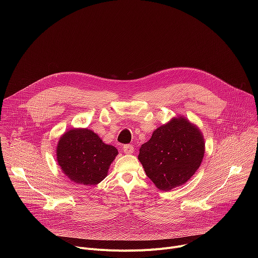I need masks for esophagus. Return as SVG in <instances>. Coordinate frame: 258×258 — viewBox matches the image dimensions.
Here are the masks:
<instances>
[{"label": "esophagus", "mask_w": 258, "mask_h": 258, "mask_svg": "<svg viewBox=\"0 0 258 258\" xmlns=\"http://www.w3.org/2000/svg\"><path fill=\"white\" fill-rule=\"evenodd\" d=\"M122 150L126 154H132V153H134V147L132 145H124L122 147Z\"/></svg>", "instance_id": "esophagus-1"}]
</instances>
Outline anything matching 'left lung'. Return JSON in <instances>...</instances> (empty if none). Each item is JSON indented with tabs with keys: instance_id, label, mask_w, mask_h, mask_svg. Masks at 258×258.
<instances>
[{
	"instance_id": "8db88e82",
	"label": "left lung",
	"mask_w": 258,
	"mask_h": 258,
	"mask_svg": "<svg viewBox=\"0 0 258 258\" xmlns=\"http://www.w3.org/2000/svg\"><path fill=\"white\" fill-rule=\"evenodd\" d=\"M205 151L201 131L185 117H173L142 145L138 159L162 191L187 182L199 168Z\"/></svg>"
}]
</instances>
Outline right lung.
<instances>
[{"label": "right lung", "mask_w": 258, "mask_h": 258, "mask_svg": "<svg viewBox=\"0 0 258 258\" xmlns=\"http://www.w3.org/2000/svg\"><path fill=\"white\" fill-rule=\"evenodd\" d=\"M117 149L103 143L88 128H71L65 132L56 149L57 161L62 171L72 181L85 186L97 185L108 173Z\"/></svg>", "instance_id": "1"}]
</instances>
